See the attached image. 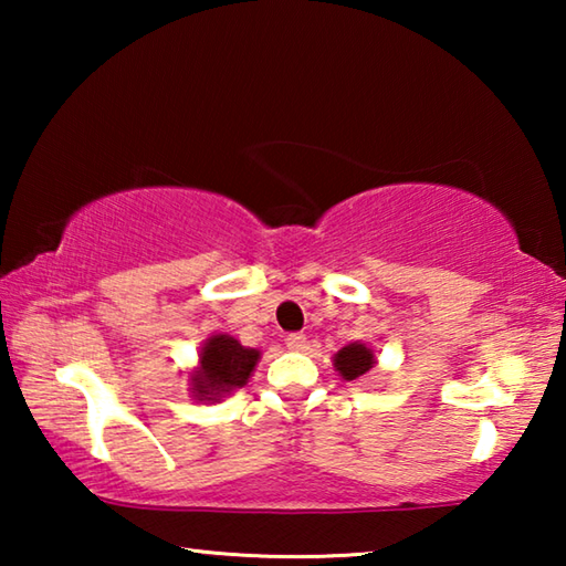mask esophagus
<instances>
[{
    "label": "esophagus",
    "instance_id": "1",
    "mask_svg": "<svg viewBox=\"0 0 566 566\" xmlns=\"http://www.w3.org/2000/svg\"><path fill=\"white\" fill-rule=\"evenodd\" d=\"M286 347H290L292 352H302L306 347V337L302 332H294V334H286Z\"/></svg>",
    "mask_w": 566,
    "mask_h": 566
}]
</instances>
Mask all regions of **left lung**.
<instances>
[{
	"label": "left lung",
	"instance_id": "8db88e82",
	"mask_svg": "<svg viewBox=\"0 0 566 566\" xmlns=\"http://www.w3.org/2000/svg\"><path fill=\"white\" fill-rule=\"evenodd\" d=\"M332 364L344 381H357L377 367V354L367 342H349L334 354Z\"/></svg>",
	"mask_w": 566,
	"mask_h": 566
}]
</instances>
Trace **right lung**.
<instances>
[{"label":"right lung","instance_id":"add662e5","mask_svg":"<svg viewBox=\"0 0 566 566\" xmlns=\"http://www.w3.org/2000/svg\"><path fill=\"white\" fill-rule=\"evenodd\" d=\"M260 359V349L242 347L232 334H212L202 342L197 367L187 375L191 397L197 401H222V397L247 385Z\"/></svg>","mask_w":566,"mask_h":566}]
</instances>
